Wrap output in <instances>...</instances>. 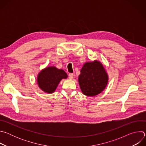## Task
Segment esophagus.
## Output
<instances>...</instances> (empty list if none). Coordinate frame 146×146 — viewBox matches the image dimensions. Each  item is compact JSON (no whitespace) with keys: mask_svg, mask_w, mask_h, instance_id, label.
Returning <instances> with one entry per match:
<instances>
[{"mask_svg":"<svg viewBox=\"0 0 146 146\" xmlns=\"http://www.w3.org/2000/svg\"><path fill=\"white\" fill-rule=\"evenodd\" d=\"M73 77H74V75H73V74H72V73H70V74H69V78L70 79H73Z\"/></svg>","mask_w":146,"mask_h":146,"instance_id":"1","label":"esophagus"}]
</instances>
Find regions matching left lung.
Listing matches in <instances>:
<instances>
[{
    "mask_svg": "<svg viewBox=\"0 0 146 146\" xmlns=\"http://www.w3.org/2000/svg\"><path fill=\"white\" fill-rule=\"evenodd\" d=\"M78 83L83 94L93 96L101 93L108 82V75L103 65L98 60L86 62L81 69Z\"/></svg>",
    "mask_w": 146,
    "mask_h": 146,
    "instance_id": "1",
    "label": "left lung"
}]
</instances>
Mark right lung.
<instances>
[{"mask_svg":"<svg viewBox=\"0 0 146 146\" xmlns=\"http://www.w3.org/2000/svg\"><path fill=\"white\" fill-rule=\"evenodd\" d=\"M66 73L62 69H58L54 66L47 67L41 70L37 76V84L44 92L53 93L60 80L67 78Z\"/></svg>","mask_w":146,"mask_h":146,"instance_id":"1","label":"right lung"}]
</instances>
